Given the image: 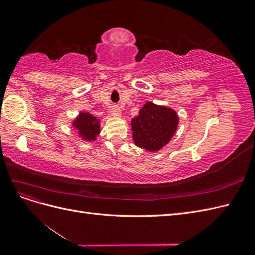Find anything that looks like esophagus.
Listing matches in <instances>:
<instances>
[{"label": "esophagus", "instance_id": "obj_1", "mask_svg": "<svg viewBox=\"0 0 255 255\" xmlns=\"http://www.w3.org/2000/svg\"><path fill=\"white\" fill-rule=\"evenodd\" d=\"M112 115L114 116V117H121V110L120 107L117 106V105H114L112 107Z\"/></svg>", "mask_w": 255, "mask_h": 255}]
</instances>
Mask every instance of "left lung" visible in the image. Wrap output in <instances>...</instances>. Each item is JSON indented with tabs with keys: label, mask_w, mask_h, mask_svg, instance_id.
<instances>
[{
	"label": "left lung",
	"mask_w": 255,
	"mask_h": 255,
	"mask_svg": "<svg viewBox=\"0 0 255 255\" xmlns=\"http://www.w3.org/2000/svg\"><path fill=\"white\" fill-rule=\"evenodd\" d=\"M179 126V116L170 107L146 102L130 121L133 140L137 146L156 152L169 143Z\"/></svg>",
	"instance_id": "obj_1"
}]
</instances>
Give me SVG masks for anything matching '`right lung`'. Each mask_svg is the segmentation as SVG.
Listing matches in <instances>:
<instances>
[{
	"label": "right lung",
	"mask_w": 255,
	"mask_h": 255,
	"mask_svg": "<svg viewBox=\"0 0 255 255\" xmlns=\"http://www.w3.org/2000/svg\"><path fill=\"white\" fill-rule=\"evenodd\" d=\"M100 120L94 115L88 112H81L78 117L72 121V127L74 129L78 130L79 136L83 140L86 141H95L99 136L101 128H100Z\"/></svg>",
	"instance_id": "1"
}]
</instances>
